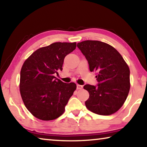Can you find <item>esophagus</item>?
Wrapping results in <instances>:
<instances>
[{
    "instance_id": "obj_1",
    "label": "esophagus",
    "mask_w": 147,
    "mask_h": 147,
    "mask_svg": "<svg viewBox=\"0 0 147 147\" xmlns=\"http://www.w3.org/2000/svg\"><path fill=\"white\" fill-rule=\"evenodd\" d=\"M76 88H77V89H82L83 88V86H81V85H77V86H76Z\"/></svg>"
}]
</instances>
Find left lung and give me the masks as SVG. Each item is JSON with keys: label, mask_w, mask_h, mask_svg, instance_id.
<instances>
[{"label": "left lung", "mask_w": 147, "mask_h": 147, "mask_svg": "<svg viewBox=\"0 0 147 147\" xmlns=\"http://www.w3.org/2000/svg\"><path fill=\"white\" fill-rule=\"evenodd\" d=\"M77 47L88 61L89 70L95 71L98 86L86 84L89 93L86 108L98 115H109L125 102L130 88V69L123 56L112 46L99 41L87 40Z\"/></svg>", "instance_id": "left-lung-1"}]
</instances>
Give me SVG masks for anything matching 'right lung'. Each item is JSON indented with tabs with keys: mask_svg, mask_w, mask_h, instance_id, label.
Masks as SVG:
<instances>
[{
	"mask_svg": "<svg viewBox=\"0 0 147 147\" xmlns=\"http://www.w3.org/2000/svg\"><path fill=\"white\" fill-rule=\"evenodd\" d=\"M76 47V42H57L36 50L24 61L20 76V93L24 106L35 117L51 121L64 113L76 85L64 83L54 74L62 70L65 57Z\"/></svg>",
	"mask_w": 147,
	"mask_h": 147,
	"instance_id": "1",
	"label": "right lung"
}]
</instances>
